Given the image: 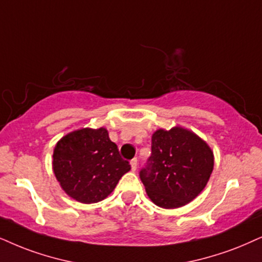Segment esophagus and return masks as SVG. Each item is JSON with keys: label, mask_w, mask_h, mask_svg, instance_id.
<instances>
[{"label": "esophagus", "mask_w": 262, "mask_h": 262, "mask_svg": "<svg viewBox=\"0 0 262 262\" xmlns=\"http://www.w3.org/2000/svg\"><path fill=\"white\" fill-rule=\"evenodd\" d=\"M130 165H132V170H133V171L137 170V168H138V160H137V158H133V160L130 161Z\"/></svg>", "instance_id": "esophagus-1"}]
</instances>
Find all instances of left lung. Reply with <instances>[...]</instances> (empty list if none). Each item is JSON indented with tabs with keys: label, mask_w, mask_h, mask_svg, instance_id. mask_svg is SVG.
I'll return each instance as SVG.
<instances>
[{
	"label": "left lung",
	"mask_w": 262,
	"mask_h": 262,
	"mask_svg": "<svg viewBox=\"0 0 262 262\" xmlns=\"http://www.w3.org/2000/svg\"><path fill=\"white\" fill-rule=\"evenodd\" d=\"M151 151L140 179L156 205L183 207L203 191L213 171L214 155L198 135L181 127L158 129L152 134Z\"/></svg>",
	"instance_id": "1"
}]
</instances>
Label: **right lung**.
<instances>
[{"label": "right lung", "mask_w": 262, "mask_h": 262, "mask_svg": "<svg viewBox=\"0 0 262 262\" xmlns=\"http://www.w3.org/2000/svg\"><path fill=\"white\" fill-rule=\"evenodd\" d=\"M130 170L105 128H82L66 134L53 152V171L62 190L91 204L105 200Z\"/></svg>", "instance_id": "obj_1"}]
</instances>
